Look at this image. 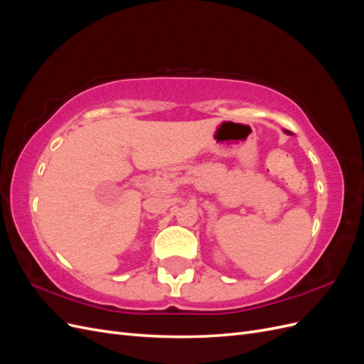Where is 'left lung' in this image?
Instances as JSON below:
<instances>
[{
    "label": "left lung",
    "instance_id": "1",
    "mask_svg": "<svg viewBox=\"0 0 364 364\" xmlns=\"http://www.w3.org/2000/svg\"><path fill=\"white\" fill-rule=\"evenodd\" d=\"M285 134H290V132H289V130H285Z\"/></svg>",
    "mask_w": 364,
    "mask_h": 364
}]
</instances>
